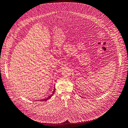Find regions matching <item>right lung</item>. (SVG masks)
<instances>
[{"label": "right lung", "mask_w": 128, "mask_h": 128, "mask_svg": "<svg viewBox=\"0 0 128 128\" xmlns=\"http://www.w3.org/2000/svg\"><path fill=\"white\" fill-rule=\"evenodd\" d=\"M55 87H54V90H53V92H52V94L51 95H50V96H49L48 97H47V98H45V99H42V100H40V101H45L48 100V99H49L50 98H51V97L53 95V94H54V92H55Z\"/></svg>", "instance_id": "obj_1"}]
</instances>
